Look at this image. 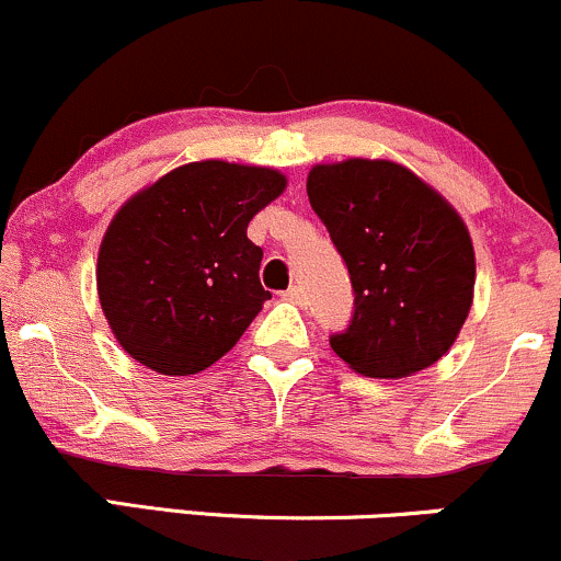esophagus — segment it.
Masks as SVG:
<instances>
[{"label": "esophagus", "mask_w": 561, "mask_h": 561, "mask_svg": "<svg viewBox=\"0 0 561 561\" xmlns=\"http://www.w3.org/2000/svg\"><path fill=\"white\" fill-rule=\"evenodd\" d=\"M283 299L291 301V305H305V288L291 286L286 294H283Z\"/></svg>", "instance_id": "esophagus-1"}]
</instances>
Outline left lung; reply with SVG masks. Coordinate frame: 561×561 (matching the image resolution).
Here are the masks:
<instances>
[{"mask_svg": "<svg viewBox=\"0 0 561 561\" xmlns=\"http://www.w3.org/2000/svg\"><path fill=\"white\" fill-rule=\"evenodd\" d=\"M307 196L347 262L355 312L331 350L355 374L405 379L453 347L474 299L461 214L402 163H314Z\"/></svg>", "mask_w": 561, "mask_h": 561, "instance_id": "8db88e82", "label": "left lung"}]
</instances>
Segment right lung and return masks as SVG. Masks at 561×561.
I'll return each instance as SVG.
<instances>
[{
  "mask_svg": "<svg viewBox=\"0 0 561 561\" xmlns=\"http://www.w3.org/2000/svg\"><path fill=\"white\" fill-rule=\"evenodd\" d=\"M283 191L275 169L206 159L172 169L116 211L100 243L98 297L129 357L191 376L236 347L270 299L247 228Z\"/></svg>",
  "mask_w": 561,
  "mask_h": 561,
  "instance_id": "add662e5",
  "label": "right lung"
}]
</instances>
